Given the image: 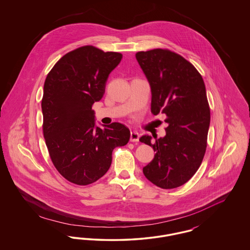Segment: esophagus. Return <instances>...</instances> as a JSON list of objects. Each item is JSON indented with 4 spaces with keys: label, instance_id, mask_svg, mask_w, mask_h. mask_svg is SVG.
Here are the masks:
<instances>
[{
    "label": "esophagus",
    "instance_id": "esophagus-1",
    "mask_svg": "<svg viewBox=\"0 0 250 250\" xmlns=\"http://www.w3.org/2000/svg\"><path fill=\"white\" fill-rule=\"evenodd\" d=\"M139 139H140V134L137 131H131L130 142L137 143V142H139Z\"/></svg>",
    "mask_w": 250,
    "mask_h": 250
}]
</instances>
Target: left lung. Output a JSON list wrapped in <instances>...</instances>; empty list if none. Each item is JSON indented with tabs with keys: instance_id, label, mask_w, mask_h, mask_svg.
I'll return each instance as SVG.
<instances>
[{
	"instance_id": "obj_1",
	"label": "left lung",
	"mask_w": 250,
	"mask_h": 250,
	"mask_svg": "<svg viewBox=\"0 0 250 250\" xmlns=\"http://www.w3.org/2000/svg\"><path fill=\"white\" fill-rule=\"evenodd\" d=\"M136 59L151 86V111L166 114L167 124L164 138L140 139L155 152L143 174L158 188H175L196 173L206 151L210 107L204 82L191 62L169 49L139 51Z\"/></svg>"
}]
</instances>
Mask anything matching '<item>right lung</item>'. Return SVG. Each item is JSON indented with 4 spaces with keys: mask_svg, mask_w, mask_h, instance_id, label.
Segmentation results:
<instances>
[{
    "mask_svg": "<svg viewBox=\"0 0 250 250\" xmlns=\"http://www.w3.org/2000/svg\"><path fill=\"white\" fill-rule=\"evenodd\" d=\"M122 58L119 52L83 46L63 55L46 78L44 138L53 165L73 184L87 186L101 178L111 165L113 149L129 141L130 131L123 124L95 126L92 109Z\"/></svg>",
    "mask_w": 250,
    "mask_h": 250,
    "instance_id": "1",
    "label": "right lung"
}]
</instances>
